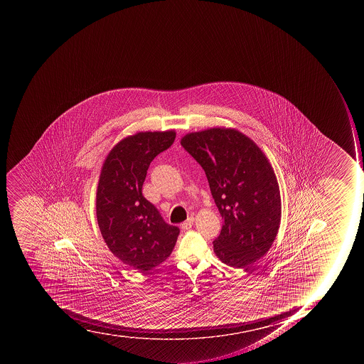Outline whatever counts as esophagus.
I'll list each match as a JSON object with an SVG mask.
<instances>
[{"instance_id": "34e87169", "label": "esophagus", "mask_w": 364, "mask_h": 364, "mask_svg": "<svg viewBox=\"0 0 364 364\" xmlns=\"http://www.w3.org/2000/svg\"><path fill=\"white\" fill-rule=\"evenodd\" d=\"M193 222H195V218H189L186 220V222H183V223L181 224V228H182L184 231H186V230H190L191 229L192 225H193Z\"/></svg>"}]
</instances>
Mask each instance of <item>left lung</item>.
<instances>
[{"label":"left lung","mask_w":364,"mask_h":364,"mask_svg":"<svg viewBox=\"0 0 364 364\" xmlns=\"http://www.w3.org/2000/svg\"><path fill=\"white\" fill-rule=\"evenodd\" d=\"M181 144L206 173L223 218L214 252L226 265L246 267L263 257L278 235V180L261 148L231 127L188 133Z\"/></svg>","instance_id":"left-lung-1"}]
</instances>
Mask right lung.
I'll use <instances>...</instances> for the list:
<instances>
[{
    "instance_id": "add662e5",
    "label": "right lung",
    "mask_w": 364,
    "mask_h": 364,
    "mask_svg": "<svg viewBox=\"0 0 364 364\" xmlns=\"http://www.w3.org/2000/svg\"><path fill=\"white\" fill-rule=\"evenodd\" d=\"M175 136L174 129L129 135L112 146L101 167L95 199L99 229L109 250L139 272L166 261L180 233L142 196L150 163Z\"/></svg>"
}]
</instances>
